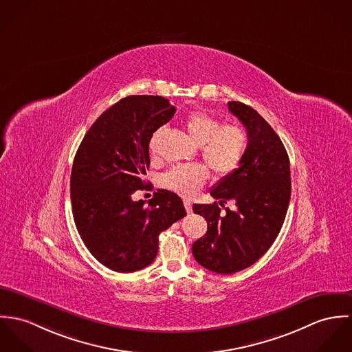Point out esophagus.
I'll list each match as a JSON object with an SVG mask.
<instances>
[{
    "instance_id": "obj_1",
    "label": "esophagus",
    "mask_w": 352,
    "mask_h": 352,
    "mask_svg": "<svg viewBox=\"0 0 352 352\" xmlns=\"http://www.w3.org/2000/svg\"><path fill=\"white\" fill-rule=\"evenodd\" d=\"M184 205H185V209L188 213L192 212V202L189 199H184Z\"/></svg>"
}]
</instances>
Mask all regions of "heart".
<instances>
[{"label":"heart","instance_id":"1","mask_svg":"<svg viewBox=\"0 0 352 352\" xmlns=\"http://www.w3.org/2000/svg\"><path fill=\"white\" fill-rule=\"evenodd\" d=\"M189 136L201 146L202 159L219 177L232 174L240 166L245 148L247 133L237 124H223L216 116L195 111L185 118ZM157 132L151 138L150 150L155 151ZM209 173L204 164H179L168 170L162 182L167 189L182 195H193L205 184Z\"/></svg>","mask_w":352,"mask_h":352}]
</instances>
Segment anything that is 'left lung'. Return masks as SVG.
Segmentation results:
<instances>
[{"label":"left lung","mask_w":352,"mask_h":352,"mask_svg":"<svg viewBox=\"0 0 352 352\" xmlns=\"http://www.w3.org/2000/svg\"><path fill=\"white\" fill-rule=\"evenodd\" d=\"M230 112L245 126L248 144L240 166L219 181L210 195L220 205L234 202L221 213L217 202L195 204L208 231L195 240V261L217 274H234L252 266L272 247L287 212L292 182L285 146L270 124L251 107L230 101Z\"/></svg>","instance_id":"obj_1"}]
</instances>
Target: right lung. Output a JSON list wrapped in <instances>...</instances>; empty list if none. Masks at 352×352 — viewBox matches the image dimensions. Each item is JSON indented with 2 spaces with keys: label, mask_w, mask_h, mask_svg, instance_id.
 Segmentation results:
<instances>
[{
  "label": "right lung",
  "mask_w": 352,
  "mask_h": 352,
  "mask_svg": "<svg viewBox=\"0 0 352 352\" xmlns=\"http://www.w3.org/2000/svg\"><path fill=\"white\" fill-rule=\"evenodd\" d=\"M175 108L160 96H129L94 121L72 170V208L90 254L118 273H133L157 258L159 234L186 216L182 199L159 189L146 205L148 144Z\"/></svg>",
  "instance_id": "add662e5"
}]
</instances>
